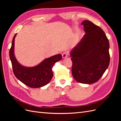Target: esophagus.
<instances>
[{
	"instance_id": "esophagus-1",
	"label": "esophagus",
	"mask_w": 121,
	"mask_h": 121,
	"mask_svg": "<svg viewBox=\"0 0 121 121\" xmlns=\"http://www.w3.org/2000/svg\"><path fill=\"white\" fill-rule=\"evenodd\" d=\"M68 56V53L67 52H65L63 53V54H62V57H63V58H64L67 57Z\"/></svg>"
}]
</instances>
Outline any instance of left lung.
<instances>
[{"label":"left lung","instance_id":"8db88e82","mask_svg":"<svg viewBox=\"0 0 121 121\" xmlns=\"http://www.w3.org/2000/svg\"><path fill=\"white\" fill-rule=\"evenodd\" d=\"M86 33L71 50L72 73L77 81L83 84L97 82L110 61L109 41L99 27L88 20L81 23Z\"/></svg>","mask_w":121,"mask_h":121}]
</instances>
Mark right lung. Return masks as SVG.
I'll list each match as a JSON object with an SVG mask.
<instances>
[{
  "mask_svg": "<svg viewBox=\"0 0 121 121\" xmlns=\"http://www.w3.org/2000/svg\"><path fill=\"white\" fill-rule=\"evenodd\" d=\"M13 39L9 50V57L12 62L13 74L21 82L33 88L41 87L48 84L53 77L52 69L56 62L61 60L60 54L47 58L35 67H26L19 63L14 54V39Z\"/></svg>",
  "mask_w": 121,
  "mask_h": 121,
  "instance_id": "right-lung-1",
  "label": "right lung"
}]
</instances>
